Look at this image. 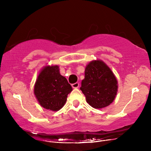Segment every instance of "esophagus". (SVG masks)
<instances>
[{
  "label": "esophagus",
  "mask_w": 151,
  "mask_h": 151,
  "mask_svg": "<svg viewBox=\"0 0 151 151\" xmlns=\"http://www.w3.org/2000/svg\"><path fill=\"white\" fill-rule=\"evenodd\" d=\"M79 83H74V84H72V88H74V89H77V88H78L79 87Z\"/></svg>",
  "instance_id": "obj_1"
}]
</instances>
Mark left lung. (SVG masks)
I'll return each mask as SVG.
<instances>
[{"mask_svg":"<svg viewBox=\"0 0 151 151\" xmlns=\"http://www.w3.org/2000/svg\"><path fill=\"white\" fill-rule=\"evenodd\" d=\"M118 81L111 70L100 60L86 66L81 91L86 101L94 109H103L114 101L118 92Z\"/></svg>","mask_w":151,"mask_h":151,"instance_id":"obj_1","label":"left lung"}]
</instances>
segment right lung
<instances>
[{"label": "right lung", "mask_w": 151, "mask_h": 151, "mask_svg": "<svg viewBox=\"0 0 151 151\" xmlns=\"http://www.w3.org/2000/svg\"><path fill=\"white\" fill-rule=\"evenodd\" d=\"M72 86L61 75L58 65H46L38 74L34 86V94L43 108L52 111L60 110L67 101Z\"/></svg>", "instance_id": "1"}]
</instances>
